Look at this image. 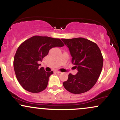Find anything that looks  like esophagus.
Returning a JSON list of instances; mask_svg holds the SVG:
<instances>
[{
    "label": "esophagus",
    "mask_w": 120,
    "mask_h": 120,
    "mask_svg": "<svg viewBox=\"0 0 120 120\" xmlns=\"http://www.w3.org/2000/svg\"><path fill=\"white\" fill-rule=\"evenodd\" d=\"M55 72H56V73H61V72H60V71H55Z\"/></svg>",
    "instance_id": "1"
}]
</instances>
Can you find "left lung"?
Instances as JSON below:
<instances>
[{
  "label": "left lung",
  "mask_w": 120,
  "mask_h": 120,
  "mask_svg": "<svg viewBox=\"0 0 120 120\" xmlns=\"http://www.w3.org/2000/svg\"><path fill=\"white\" fill-rule=\"evenodd\" d=\"M61 40L69 48L72 63L78 71L75 75L69 73L63 86L74 94L88 91L96 83L102 71L103 57L99 47L94 42L82 38Z\"/></svg>",
  "instance_id": "left-lung-1"
}]
</instances>
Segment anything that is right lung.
<instances>
[{"label": "right lung", "instance_id": "add662e5", "mask_svg": "<svg viewBox=\"0 0 120 120\" xmlns=\"http://www.w3.org/2000/svg\"><path fill=\"white\" fill-rule=\"evenodd\" d=\"M64 45L60 39L40 36L31 37L20 45L14 56V67L17 79L25 90L39 93L47 88L53 72L39 68V63L51 48Z\"/></svg>", "mask_w": 120, "mask_h": 120}]
</instances>
